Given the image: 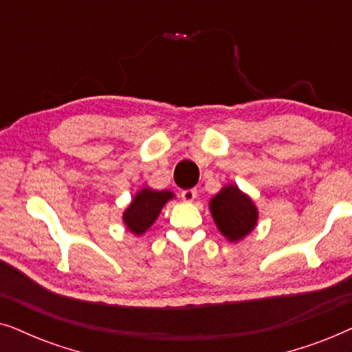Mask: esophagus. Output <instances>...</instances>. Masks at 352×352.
Listing matches in <instances>:
<instances>
[{"label": "esophagus", "instance_id": "34e87169", "mask_svg": "<svg viewBox=\"0 0 352 352\" xmlns=\"http://www.w3.org/2000/svg\"><path fill=\"white\" fill-rule=\"evenodd\" d=\"M196 196H198V191H196L195 188L182 191V198H184L185 203H193V201L196 199Z\"/></svg>", "mask_w": 352, "mask_h": 352}]
</instances>
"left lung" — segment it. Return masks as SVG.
I'll list each match as a JSON object with an SVG mask.
<instances>
[{
	"mask_svg": "<svg viewBox=\"0 0 352 352\" xmlns=\"http://www.w3.org/2000/svg\"><path fill=\"white\" fill-rule=\"evenodd\" d=\"M210 214L220 233L230 241L245 238L257 222V208L235 185H227L210 199Z\"/></svg>",
	"mask_w": 352,
	"mask_h": 352,
	"instance_id": "1",
	"label": "left lung"
}]
</instances>
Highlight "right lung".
<instances>
[{
    "label": "right lung",
    "mask_w": 352,
    "mask_h": 352,
    "mask_svg": "<svg viewBox=\"0 0 352 352\" xmlns=\"http://www.w3.org/2000/svg\"><path fill=\"white\" fill-rule=\"evenodd\" d=\"M173 198L172 191H156L143 188L138 191L132 203L124 212V222L135 235H143L157 219L159 212L168 199Z\"/></svg>",
    "instance_id": "right-lung-1"
}]
</instances>
